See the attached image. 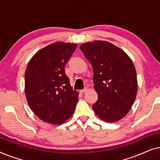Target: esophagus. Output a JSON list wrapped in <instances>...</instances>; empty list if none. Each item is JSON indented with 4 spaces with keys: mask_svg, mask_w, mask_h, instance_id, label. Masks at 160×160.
I'll use <instances>...</instances> for the list:
<instances>
[{
    "mask_svg": "<svg viewBox=\"0 0 160 160\" xmlns=\"http://www.w3.org/2000/svg\"><path fill=\"white\" fill-rule=\"evenodd\" d=\"M87 88H84V89H81L80 92H81V93H84V92H87Z\"/></svg>",
    "mask_w": 160,
    "mask_h": 160,
    "instance_id": "esophagus-1",
    "label": "esophagus"
}]
</instances>
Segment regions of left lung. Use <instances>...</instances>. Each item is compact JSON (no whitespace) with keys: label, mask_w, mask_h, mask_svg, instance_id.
Wrapping results in <instances>:
<instances>
[{"label":"left lung","mask_w":160,"mask_h":160,"mask_svg":"<svg viewBox=\"0 0 160 160\" xmlns=\"http://www.w3.org/2000/svg\"><path fill=\"white\" fill-rule=\"evenodd\" d=\"M80 49L93 68L94 88L98 95L92 106L95 114L108 123L122 119L137 95V74L132 60L122 49L106 41L82 43Z\"/></svg>","instance_id":"1"}]
</instances>
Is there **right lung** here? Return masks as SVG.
Instances as JSON below:
<instances>
[{"mask_svg":"<svg viewBox=\"0 0 160 160\" xmlns=\"http://www.w3.org/2000/svg\"><path fill=\"white\" fill-rule=\"evenodd\" d=\"M77 47L76 43L55 42L32 57L25 73L26 99L41 120L61 124L72 117L78 100L65 66Z\"/></svg>","mask_w":160,"mask_h":160,"instance_id":"right-lung-1","label":"right lung"}]
</instances>
